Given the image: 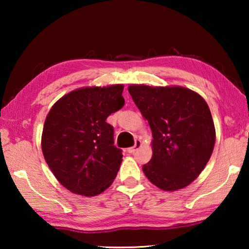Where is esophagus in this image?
Instances as JSON below:
<instances>
[{"mask_svg":"<svg viewBox=\"0 0 249 249\" xmlns=\"http://www.w3.org/2000/svg\"><path fill=\"white\" fill-rule=\"evenodd\" d=\"M141 146H142V141L141 140H136V142H135V145L133 147H130V148H127V153L134 154L135 151H136L138 148H141Z\"/></svg>","mask_w":249,"mask_h":249,"instance_id":"1","label":"esophagus"}]
</instances>
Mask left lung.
Returning <instances> with one entry per match:
<instances>
[{"instance_id": "left-lung-1", "label": "left lung", "mask_w": 249, "mask_h": 249, "mask_svg": "<svg viewBox=\"0 0 249 249\" xmlns=\"http://www.w3.org/2000/svg\"><path fill=\"white\" fill-rule=\"evenodd\" d=\"M128 92L153 133V157L142 166L151 183L177 191L204 169L215 145V127L202 96L180 86L130 84Z\"/></svg>"}]
</instances>
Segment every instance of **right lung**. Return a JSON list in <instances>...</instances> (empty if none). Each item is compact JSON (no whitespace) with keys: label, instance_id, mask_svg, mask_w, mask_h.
Instances as JSON below:
<instances>
[{"label":"right lung","instance_id":"obj_1","mask_svg":"<svg viewBox=\"0 0 249 249\" xmlns=\"http://www.w3.org/2000/svg\"><path fill=\"white\" fill-rule=\"evenodd\" d=\"M123 84L86 87L59 99L46 116L41 150L53 176L75 195L94 196L113 183L122 163L107 119L124 107Z\"/></svg>","mask_w":249,"mask_h":249}]
</instances>
